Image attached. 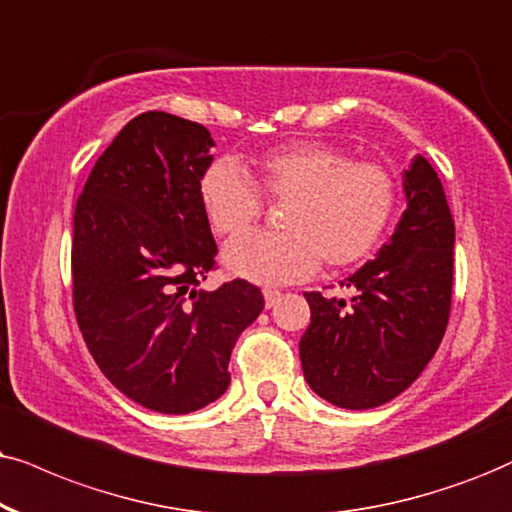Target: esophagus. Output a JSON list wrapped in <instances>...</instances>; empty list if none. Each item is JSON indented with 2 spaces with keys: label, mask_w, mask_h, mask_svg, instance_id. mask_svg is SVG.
<instances>
[{
  "label": "esophagus",
  "mask_w": 512,
  "mask_h": 512,
  "mask_svg": "<svg viewBox=\"0 0 512 512\" xmlns=\"http://www.w3.org/2000/svg\"><path fill=\"white\" fill-rule=\"evenodd\" d=\"M278 300H281V293H278V290H274V288L264 290V307H267V309L276 307Z\"/></svg>",
  "instance_id": "34e87169"
}]
</instances>
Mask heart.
Here are the masks:
<instances>
[{
    "label": "heart",
    "mask_w": 512,
    "mask_h": 512,
    "mask_svg": "<svg viewBox=\"0 0 512 512\" xmlns=\"http://www.w3.org/2000/svg\"><path fill=\"white\" fill-rule=\"evenodd\" d=\"M257 185L271 200H290L286 234H250L224 248L231 276L257 286L304 281L319 269L352 267L383 241L397 210V181L378 163H352L340 148L293 141L257 160ZM234 160L219 158L198 179L200 208L219 236H238L262 217L264 200Z\"/></svg>",
    "instance_id": "heart-1"
}]
</instances>
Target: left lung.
Masks as SVG:
<instances>
[{
    "mask_svg": "<svg viewBox=\"0 0 512 512\" xmlns=\"http://www.w3.org/2000/svg\"><path fill=\"white\" fill-rule=\"evenodd\" d=\"M406 210L375 260L345 278L349 302L304 293V380L333 406L375 409L423 373L444 338L454 283V217L423 155L404 170Z\"/></svg>",
    "mask_w": 512,
    "mask_h": 512,
    "instance_id": "1",
    "label": "left lung"
}]
</instances>
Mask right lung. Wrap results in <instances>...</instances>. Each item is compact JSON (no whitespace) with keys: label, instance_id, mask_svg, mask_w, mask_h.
<instances>
[{"label":"right lung","instance_id":"right-lung-1","mask_svg":"<svg viewBox=\"0 0 512 512\" xmlns=\"http://www.w3.org/2000/svg\"><path fill=\"white\" fill-rule=\"evenodd\" d=\"M212 146L198 122L141 113L96 160L75 205L82 338L122 394L172 416L222 397L231 349L264 309L260 288L243 278L198 288L217 255L198 198Z\"/></svg>","mask_w":512,"mask_h":512}]
</instances>
